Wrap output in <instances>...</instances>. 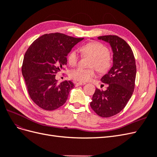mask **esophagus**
I'll return each mask as SVG.
<instances>
[{
    "mask_svg": "<svg viewBox=\"0 0 157 157\" xmlns=\"http://www.w3.org/2000/svg\"><path fill=\"white\" fill-rule=\"evenodd\" d=\"M86 84V83L84 82H77L76 83V86H81V85H84Z\"/></svg>",
    "mask_w": 157,
    "mask_h": 157,
    "instance_id": "1",
    "label": "esophagus"
}]
</instances>
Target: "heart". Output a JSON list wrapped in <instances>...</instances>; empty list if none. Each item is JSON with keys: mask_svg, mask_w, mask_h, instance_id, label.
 <instances>
[{"mask_svg": "<svg viewBox=\"0 0 157 157\" xmlns=\"http://www.w3.org/2000/svg\"><path fill=\"white\" fill-rule=\"evenodd\" d=\"M81 51L84 55L92 57L89 64L90 67H94L98 71L104 73L107 71L111 65V57L107 47L98 42H92L83 46ZM78 55L77 50H73L68 57L69 63L75 66L77 63ZM71 78L80 82H86L91 80L95 75L96 71L94 68L84 69L77 67L71 70L69 73Z\"/></svg>", "mask_w": 157, "mask_h": 157, "instance_id": "heart-1", "label": "heart"}]
</instances>
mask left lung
I'll list each match as a JSON object with an SVG mask.
<instances>
[{"instance_id":"obj_1","label":"left lung","mask_w":157,"mask_h":157,"mask_svg":"<svg viewBox=\"0 0 157 157\" xmlns=\"http://www.w3.org/2000/svg\"><path fill=\"white\" fill-rule=\"evenodd\" d=\"M98 39L110 44L113 66L101 78L107 84L106 90L96 88L90 106L99 116L110 117L120 113L132 97L136 76V61L130 46L121 38L106 35Z\"/></svg>"}]
</instances>
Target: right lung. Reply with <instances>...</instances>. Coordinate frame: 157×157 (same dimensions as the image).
<instances>
[{
	"label": "right lung",
	"mask_w": 157,
	"mask_h": 157,
	"mask_svg": "<svg viewBox=\"0 0 157 157\" xmlns=\"http://www.w3.org/2000/svg\"><path fill=\"white\" fill-rule=\"evenodd\" d=\"M83 39L50 33L38 38L27 49L22 75L31 99L40 108L53 111L67 101L74 84L70 80L58 84L56 74L67 65V56L71 49Z\"/></svg>",
	"instance_id": "right-lung-1"
}]
</instances>
